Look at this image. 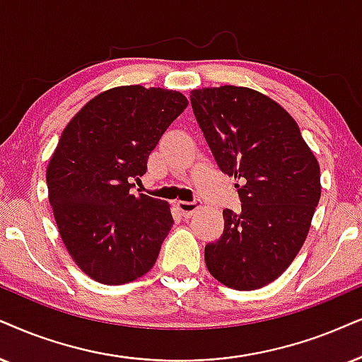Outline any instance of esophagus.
Masks as SVG:
<instances>
[{
  "label": "esophagus",
  "mask_w": 362,
  "mask_h": 362,
  "mask_svg": "<svg viewBox=\"0 0 362 362\" xmlns=\"http://www.w3.org/2000/svg\"><path fill=\"white\" fill-rule=\"evenodd\" d=\"M200 207H202V202H200V200H194V202H185V200H178V202H177V209L180 210V214L184 215L185 218L192 217V215H194Z\"/></svg>",
  "instance_id": "esophagus-1"
}]
</instances>
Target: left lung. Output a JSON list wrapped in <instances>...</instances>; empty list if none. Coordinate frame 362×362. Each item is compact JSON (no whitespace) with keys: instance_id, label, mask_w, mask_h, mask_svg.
Listing matches in <instances>:
<instances>
[{"instance_id":"1","label":"left lung","mask_w":362,"mask_h":362,"mask_svg":"<svg viewBox=\"0 0 362 362\" xmlns=\"http://www.w3.org/2000/svg\"><path fill=\"white\" fill-rule=\"evenodd\" d=\"M190 102L221 170L240 180L242 210H223L205 264L230 289H260L304 245L321 199L319 162L289 112L260 91L209 86L192 90Z\"/></svg>"}]
</instances>
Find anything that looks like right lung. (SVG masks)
<instances>
[{
  "label": "right lung",
  "mask_w": 362,
  "mask_h": 362,
  "mask_svg": "<svg viewBox=\"0 0 362 362\" xmlns=\"http://www.w3.org/2000/svg\"><path fill=\"white\" fill-rule=\"evenodd\" d=\"M187 105L175 90L115 86L91 98L59 136L48 200L68 254L93 281L122 286L157 262L173 226L170 205L130 189Z\"/></svg>",
  "instance_id": "1"
}]
</instances>
